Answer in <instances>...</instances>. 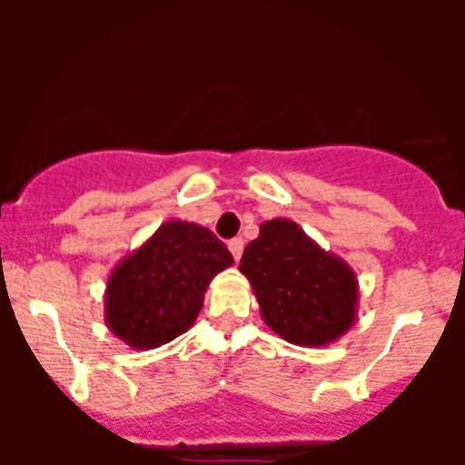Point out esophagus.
Here are the masks:
<instances>
[{"label": "esophagus", "instance_id": "obj_1", "mask_svg": "<svg viewBox=\"0 0 465 465\" xmlns=\"http://www.w3.org/2000/svg\"><path fill=\"white\" fill-rule=\"evenodd\" d=\"M228 249H230V253H232V258H235V261H240L242 249H244V242H242L240 237H235V240L228 242Z\"/></svg>", "mask_w": 465, "mask_h": 465}]
</instances>
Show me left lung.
Instances as JSON below:
<instances>
[{"label":"left lung","mask_w":465,"mask_h":465,"mask_svg":"<svg viewBox=\"0 0 465 465\" xmlns=\"http://www.w3.org/2000/svg\"><path fill=\"white\" fill-rule=\"evenodd\" d=\"M240 272L252 283L262 322L286 342L328 347L354 326L356 272L293 221H265L242 253Z\"/></svg>","instance_id":"left-lung-1"}]
</instances>
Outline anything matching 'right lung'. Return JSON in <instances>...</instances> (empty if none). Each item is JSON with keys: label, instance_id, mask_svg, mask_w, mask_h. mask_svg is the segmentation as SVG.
Instances as JSON below:
<instances>
[{"label": "right lung", "instance_id": "right-lung-1", "mask_svg": "<svg viewBox=\"0 0 465 465\" xmlns=\"http://www.w3.org/2000/svg\"><path fill=\"white\" fill-rule=\"evenodd\" d=\"M232 253L212 230L172 219L111 270L104 322L127 347L146 351L179 338L195 323L212 279Z\"/></svg>", "mask_w": 465, "mask_h": 465}]
</instances>
